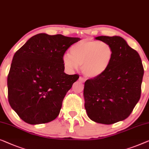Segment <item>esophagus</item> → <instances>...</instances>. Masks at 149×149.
Returning <instances> with one entry per match:
<instances>
[{
    "mask_svg": "<svg viewBox=\"0 0 149 149\" xmlns=\"http://www.w3.org/2000/svg\"><path fill=\"white\" fill-rule=\"evenodd\" d=\"M79 80L81 82V83H84V82L85 81V78H83V77H79Z\"/></svg>",
    "mask_w": 149,
    "mask_h": 149,
    "instance_id": "obj_1",
    "label": "esophagus"
}]
</instances>
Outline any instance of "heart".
Listing matches in <instances>:
<instances>
[{
	"instance_id": "heart-1",
	"label": "heart",
	"mask_w": 149,
	"mask_h": 149,
	"mask_svg": "<svg viewBox=\"0 0 149 149\" xmlns=\"http://www.w3.org/2000/svg\"><path fill=\"white\" fill-rule=\"evenodd\" d=\"M70 52L62 57L65 67L72 71L82 65L83 74L91 78L102 74L108 68L113 56L111 47L97 40L81 41L71 47Z\"/></svg>"
}]
</instances>
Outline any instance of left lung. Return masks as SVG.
Returning a JSON list of instances; mask_svg holds the SVG:
<instances>
[{
	"mask_svg": "<svg viewBox=\"0 0 149 149\" xmlns=\"http://www.w3.org/2000/svg\"><path fill=\"white\" fill-rule=\"evenodd\" d=\"M107 43L113 56L107 69L85 83L83 95L87 116L93 122L112 124L132 113L141 98L144 68L139 53L120 36H99Z\"/></svg>",
	"mask_w": 149,
	"mask_h": 149,
	"instance_id": "8db88e82",
	"label": "left lung"
}]
</instances>
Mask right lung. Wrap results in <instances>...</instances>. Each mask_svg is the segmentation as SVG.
Listing matches in <instances>:
<instances>
[{"label": "right lung", "mask_w": 149, "mask_h": 149, "mask_svg": "<svg viewBox=\"0 0 149 149\" xmlns=\"http://www.w3.org/2000/svg\"><path fill=\"white\" fill-rule=\"evenodd\" d=\"M79 38L39 33L28 40L13 58L7 79L12 109L29 124L56 118L62 101L78 74L64 72L62 57Z\"/></svg>", "instance_id": "1"}]
</instances>
